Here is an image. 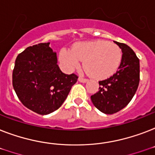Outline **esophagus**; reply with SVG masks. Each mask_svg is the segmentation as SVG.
I'll use <instances>...</instances> for the list:
<instances>
[{"label": "esophagus", "mask_w": 155, "mask_h": 155, "mask_svg": "<svg viewBox=\"0 0 155 155\" xmlns=\"http://www.w3.org/2000/svg\"><path fill=\"white\" fill-rule=\"evenodd\" d=\"M78 80H79V81H80V82H81V83H86V82H87V79H84V78H82V77H79Z\"/></svg>", "instance_id": "34e87169"}]
</instances>
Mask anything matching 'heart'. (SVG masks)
<instances>
[{
  "label": "heart",
  "mask_w": 155,
  "mask_h": 155,
  "mask_svg": "<svg viewBox=\"0 0 155 155\" xmlns=\"http://www.w3.org/2000/svg\"><path fill=\"white\" fill-rule=\"evenodd\" d=\"M59 60L67 71L79 68L80 60L84 68L93 78L102 80L112 76L117 71L121 51L117 45L103 40L80 42L73 46L71 51L62 49Z\"/></svg>",
  "instance_id": "heart-1"
}]
</instances>
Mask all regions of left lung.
Masks as SVG:
<instances>
[{
  "label": "left lung",
  "mask_w": 155,
  "mask_h": 155,
  "mask_svg": "<svg viewBox=\"0 0 155 155\" xmlns=\"http://www.w3.org/2000/svg\"><path fill=\"white\" fill-rule=\"evenodd\" d=\"M114 42L122 51L117 71L99 81V91L91 96L95 107L105 114H113L125 108L134 96L140 80V63L136 54L125 43Z\"/></svg>",
  "instance_id": "1"
}]
</instances>
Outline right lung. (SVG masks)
Listing matches in <instances>:
<instances>
[{"label":"right lung","instance_id":"obj_1","mask_svg":"<svg viewBox=\"0 0 155 155\" xmlns=\"http://www.w3.org/2000/svg\"><path fill=\"white\" fill-rule=\"evenodd\" d=\"M49 45L27 47L18 55L13 71V87L21 102L41 115L57 110L78 79L75 74L61 71Z\"/></svg>","mask_w":155,"mask_h":155}]
</instances>
